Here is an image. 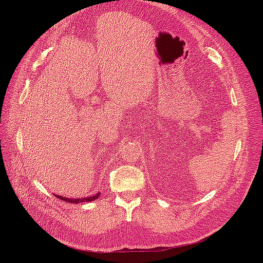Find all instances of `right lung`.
I'll return each mask as SVG.
<instances>
[{
	"instance_id": "right-lung-1",
	"label": "right lung",
	"mask_w": 263,
	"mask_h": 263,
	"mask_svg": "<svg viewBox=\"0 0 263 263\" xmlns=\"http://www.w3.org/2000/svg\"><path fill=\"white\" fill-rule=\"evenodd\" d=\"M58 199L62 200V201H65V202H68V203H83V202H91L96 199H98L100 197V194L93 196V197H89V198H83V199H67V198H63V197H60V196H56Z\"/></svg>"
}]
</instances>
